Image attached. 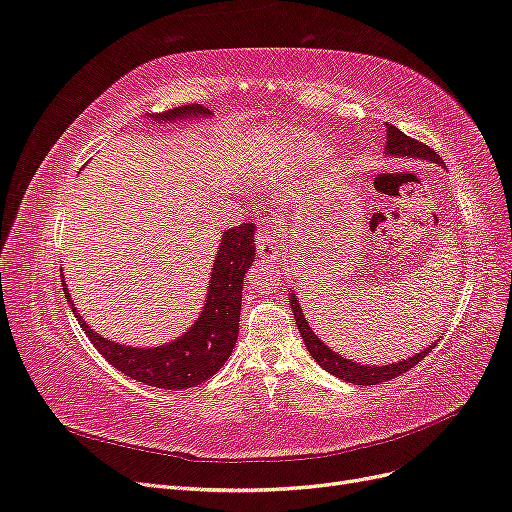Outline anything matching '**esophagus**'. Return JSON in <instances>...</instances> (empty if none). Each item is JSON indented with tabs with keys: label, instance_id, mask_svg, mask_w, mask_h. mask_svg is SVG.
<instances>
[{
	"label": "esophagus",
	"instance_id": "esophagus-1",
	"mask_svg": "<svg viewBox=\"0 0 512 512\" xmlns=\"http://www.w3.org/2000/svg\"><path fill=\"white\" fill-rule=\"evenodd\" d=\"M284 247H286V243L280 235H277L275 228H271L269 224L258 226V230H256V252H258L260 258L273 262V260L282 256Z\"/></svg>",
	"mask_w": 512,
	"mask_h": 512
}]
</instances>
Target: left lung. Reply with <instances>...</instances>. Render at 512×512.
I'll list each match as a JSON object with an SVG mask.
<instances>
[{"label":"left lung","instance_id":"1","mask_svg":"<svg viewBox=\"0 0 512 512\" xmlns=\"http://www.w3.org/2000/svg\"><path fill=\"white\" fill-rule=\"evenodd\" d=\"M386 153H391V156H399V158H421V160H429V162H436V164H442L444 162L440 160V156L433 149H429L425 143H418L416 138H410L406 136L401 130H397L395 126H391V123H386ZM290 309H292V316L294 320H297V327H299V333L303 337V342L309 350V354L314 356L316 363L320 367H324L329 371V374L342 378L346 382H352V384H363V386H369V384H380V382H386V380H393L401 374H406L408 369H412L416 363H421L425 356L436 348V344H431L429 348H425L423 352H418L414 356H410V359H404L399 363H391V365H382V367H376V365H361V363H354L350 359H344V356L335 354L329 346H324L318 335L312 331V327H309L303 312H301V305L299 301L294 299V294L290 292Z\"/></svg>","mask_w":512,"mask_h":512}]
</instances>
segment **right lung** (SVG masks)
<instances>
[{
    "label": "right lung",
    "mask_w": 512,
    "mask_h": 512,
    "mask_svg": "<svg viewBox=\"0 0 512 512\" xmlns=\"http://www.w3.org/2000/svg\"><path fill=\"white\" fill-rule=\"evenodd\" d=\"M211 111L200 104H185L166 113L151 115L153 121H179L192 117H209ZM254 224H239L224 232L215 254L207 301L198 320L175 342L158 348H130L100 337L83 316L76 312L70 292L64 294L76 320L81 322L89 342L98 348L104 359L138 382L158 389H190L211 378L228 361L239 335L243 275L254 262Z\"/></svg>",
    "instance_id": "add662e5"
}]
</instances>
